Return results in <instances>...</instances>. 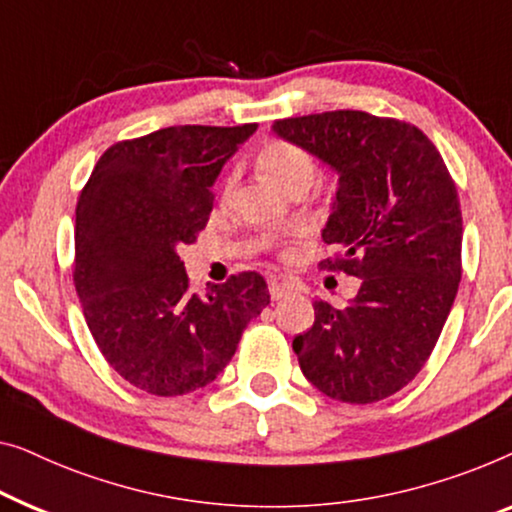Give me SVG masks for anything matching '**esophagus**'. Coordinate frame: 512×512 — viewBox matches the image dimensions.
Masks as SVG:
<instances>
[{
    "mask_svg": "<svg viewBox=\"0 0 512 512\" xmlns=\"http://www.w3.org/2000/svg\"><path fill=\"white\" fill-rule=\"evenodd\" d=\"M292 290H294V287H292L290 283H285V280H280V278H269V294H271V299H273V301H278V299L287 297V294H290Z\"/></svg>",
    "mask_w": 512,
    "mask_h": 512,
    "instance_id": "34e87169",
    "label": "esophagus"
}]
</instances>
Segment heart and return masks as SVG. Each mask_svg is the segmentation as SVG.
<instances>
[{
	"label": "heart",
	"instance_id": "heart-1",
	"mask_svg": "<svg viewBox=\"0 0 512 512\" xmlns=\"http://www.w3.org/2000/svg\"><path fill=\"white\" fill-rule=\"evenodd\" d=\"M259 167L264 174L271 178L273 183L283 187V190L292 192L301 185H308L318 176V160L311 150L294 143L290 139H271L266 141L257 153ZM234 187V171H229L222 181V197H227Z\"/></svg>",
	"mask_w": 512,
	"mask_h": 512
}]
</instances>
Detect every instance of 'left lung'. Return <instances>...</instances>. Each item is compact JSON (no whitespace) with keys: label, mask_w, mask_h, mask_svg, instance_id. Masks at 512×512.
<instances>
[{"label":"left lung","mask_w":512,"mask_h":512,"mask_svg":"<svg viewBox=\"0 0 512 512\" xmlns=\"http://www.w3.org/2000/svg\"><path fill=\"white\" fill-rule=\"evenodd\" d=\"M338 171L320 269L362 278L348 308L313 301L294 338L304 376L345 403L392 397L422 371L462 280V208L429 136L397 118L327 111L273 122Z\"/></svg>","instance_id":"8db88e82"}]
</instances>
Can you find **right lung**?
<instances>
[{
    "instance_id": "1",
    "label": "right lung",
    "mask_w": 512,
    "mask_h": 512,
    "mask_svg": "<svg viewBox=\"0 0 512 512\" xmlns=\"http://www.w3.org/2000/svg\"><path fill=\"white\" fill-rule=\"evenodd\" d=\"M255 129L178 125L118 141L78 197L74 285L85 322L113 371L155 397L213 383L271 301L257 271L199 297L178 257L206 227L222 164Z\"/></svg>"
}]
</instances>
